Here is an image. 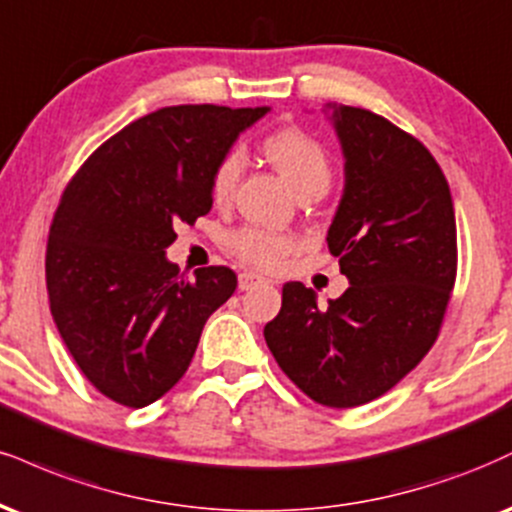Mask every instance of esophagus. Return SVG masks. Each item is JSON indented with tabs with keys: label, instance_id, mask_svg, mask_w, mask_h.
Here are the masks:
<instances>
[{
	"label": "esophagus",
	"instance_id": "obj_1",
	"mask_svg": "<svg viewBox=\"0 0 512 512\" xmlns=\"http://www.w3.org/2000/svg\"><path fill=\"white\" fill-rule=\"evenodd\" d=\"M260 283H264L260 274H255V272H240L238 274V288H240V291H250V288L260 286Z\"/></svg>",
	"mask_w": 512,
	"mask_h": 512
}]
</instances>
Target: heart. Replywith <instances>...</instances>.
I'll return each mask as SVG.
<instances>
[{
	"label": "heart",
	"mask_w": 512,
	"mask_h": 512,
	"mask_svg": "<svg viewBox=\"0 0 512 512\" xmlns=\"http://www.w3.org/2000/svg\"><path fill=\"white\" fill-rule=\"evenodd\" d=\"M262 152L274 169L286 178V183L295 193L305 190H324L329 188L334 166L326 147L319 143L315 135H310L298 126H281L269 131L262 138ZM240 171H243V159L236 150H229L214 164L212 176H209V193L214 202H229L233 190L238 186ZM229 250L240 262L250 264L257 269H276L298 250V238L286 231L267 229V226L245 224L229 236Z\"/></svg>",
	"instance_id": "b5f03b06"
}]
</instances>
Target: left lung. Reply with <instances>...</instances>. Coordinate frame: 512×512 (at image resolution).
Instances as JSON below:
<instances>
[{
  "instance_id": "left-lung-1",
  "label": "left lung",
  "mask_w": 512,
  "mask_h": 512,
  "mask_svg": "<svg viewBox=\"0 0 512 512\" xmlns=\"http://www.w3.org/2000/svg\"><path fill=\"white\" fill-rule=\"evenodd\" d=\"M346 188L331 255L350 286L319 307L303 283L283 286L264 341L288 379L326 408H357L391 391L434 346L458 272L446 176L432 152L384 116L336 107Z\"/></svg>"
}]
</instances>
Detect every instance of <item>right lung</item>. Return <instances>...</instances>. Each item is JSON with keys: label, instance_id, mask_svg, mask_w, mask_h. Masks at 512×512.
<instances>
[{"label": "right lung", "instance_id": "1", "mask_svg": "<svg viewBox=\"0 0 512 512\" xmlns=\"http://www.w3.org/2000/svg\"><path fill=\"white\" fill-rule=\"evenodd\" d=\"M269 107L178 104L128 123L97 147L49 226V310L85 379L126 408L178 384L202 329L236 291L229 267L195 279L166 260L178 224L212 209L209 176Z\"/></svg>", "mask_w": 512, "mask_h": 512}]
</instances>
